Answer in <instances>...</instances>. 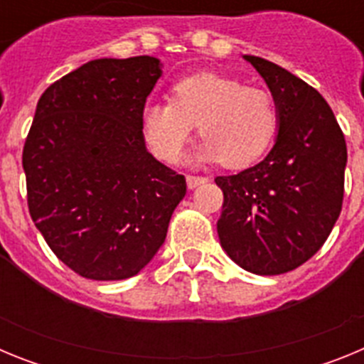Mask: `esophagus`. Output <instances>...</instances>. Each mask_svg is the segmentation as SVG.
Here are the masks:
<instances>
[{"label":"esophagus","mask_w":364,"mask_h":364,"mask_svg":"<svg viewBox=\"0 0 364 364\" xmlns=\"http://www.w3.org/2000/svg\"><path fill=\"white\" fill-rule=\"evenodd\" d=\"M205 180H208V178H204V176H195V175H188V176H186V182H188V188L189 189H193V188H197V186L204 184Z\"/></svg>","instance_id":"obj_1"}]
</instances>
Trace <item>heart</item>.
I'll return each instance as SVG.
<instances>
[{
	"label": "heart",
	"mask_w": 364,
	"mask_h": 364,
	"mask_svg": "<svg viewBox=\"0 0 364 364\" xmlns=\"http://www.w3.org/2000/svg\"><path fill=\"white\" fill-rule=\"evenodd\" d=\"M202 140L198 159L226 169L252 166L279 129L277 102L266 89L217 73L178 80L167 102L147 104L142 127L153 153L167 164L182 159L193 127Z\"/></svg>",
	"instance_id": "obj_1"
}]
</instances>
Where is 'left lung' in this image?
Instances as JSON below:
<instances>
[{
  "label": "left lung",
  "instance_id": "left-lung-1",
  "mask_svg": "<svg viewBox=\"0 0 364 364\" xmlns=\"http://www.w3.org/2000/svg\"><path fill=\"white\" fill-rule=\"evenodd\" d=\"M268 83L279 134L262 162L217 176L224 202L217 222L228 255L257 275H281L319 252L343 208L346 142L314 87L259 56H244Z\"/></svg>",
  "mask_w": 364,
  "mask_h": 364
}]
</instances>
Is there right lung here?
<instances>
[{"mask_svg": "<svg viewBox=\"0 0 364 364\" xmlns=\"http://www.w3.org/2000/svg\"><path fill=\"white\" fill-rule=\"evenodd\" d=\"M160 62L102 58L45 89L23 146L27 204L54 255L92 281L136 275L166 240L186 178L147 153Z\"/></svg>", "mask_w": 364, "mask_h": 364, "instance_id": "right-lung-1", "label": "right lung"}]
</instances>
